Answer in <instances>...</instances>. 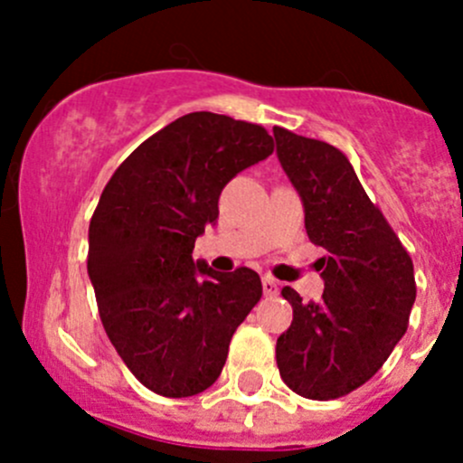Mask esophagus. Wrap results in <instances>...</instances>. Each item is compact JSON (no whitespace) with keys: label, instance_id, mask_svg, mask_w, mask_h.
I'll return each mask as SVG.
<instances>
[{"label":"esophagus","instance_id":"1","mask_svg":"<svg viewBox=\"0 0 463 463\" xmlns=\"http://www.w3.org/2000/svg\"><path fill=\"white\" fill-rule=\"evenodd\" d=\"M261 288H264V296H278L279 293L278 279L270 278V275H264V278H261Z\"/></svg>","mask_w":463,"mask_h":463}]
</instances>
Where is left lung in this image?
Wrapping results in <instances>:
<instances>
[{"label": "left lung", "instance_id": "obj_1", "mask_svg": "<svg viewBox=\"0 0 463 463\" xmlns=\"http://www.w3.org/2000/svg\"><path fill=\"white\" fill-rule=\"evenodd\" d=\"M273 137L305 205L307 235L326 250L320 302L282 288L293 322L275 358L296 394L338 399L370 381L403 338L417 298L414 266L340 149L284 128H273Z\"/></svg>", "mask_w": 463, "mask_h": 463}]
</instances>
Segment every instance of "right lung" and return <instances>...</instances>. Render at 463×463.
<instances>
[{"instance_id": "1", "label": "right lung", "mask_w": 463, "mask_h": 463, "mask_svg": "<svg viewBox=\"0 0 463 463\" xmlns=\"http://www.w3.org/2000/svg\"><path fill=\"white\" fill-rule=\"evenodd\" d=\"M273 154L261 125L193 111L143 141L105 185L89 223L87 270L118 356L147 390H208L261 298L253 269L217 273L193 260L217 222L223 185Z\"/></svg>"}]
</instances>
